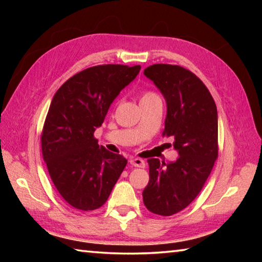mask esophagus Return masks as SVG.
Wrapping results in <instances>:
<instances>
[{
    "mask_svg": "<svg viewBox=\"0 0 262 262\" xmlns=\"http://www.w3.org/2000/svg\"><path fill=\"white\" fill-rule=\"evenodd\" d=\"M129 163L132 164L133 166L145 167V162L143 161V159H141V158H130L129 159Z\"/></svg>",
    "mask_w": 262,
    "mask_h": 262,
    "instance_id": "34e87169",
    "label": "esophagus"
}]
</instances>
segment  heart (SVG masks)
Returning a JSON list of instances; mask_svg holds the SVG:
<instances>
[{
    "label": "heart",
    "mask_w": 262,
    "mask_h": 262,
    "mask_svg": "<svg viewBox=\"0 0 262 262\" xmlns=\"http://www.w3.org/2000/svg\"><path fill=\"white\" fill-rule=\"evenodd\" d=\"M157 94H155L154 91H150V90H145L142 92L141 95V101H144V100H148V99H151V98H156Z\"/></svg>",
    "instance_id": "heart-1"
}]
</instances>
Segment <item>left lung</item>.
Masks as SVG:
<instances>
[{
  "label": "left lung",
  "instance_id": "obj_1",
  "mask_svg": "<svg viewBox=\"0 0 262 262\" xmlns=\"http://www.w3.org/2000/svg\"><path fill=\"white\" fill-rule=\"evenodd\" d=\"M167 105L163 136H173L177 161L148 159L149 183L143 202L149 211L171 216L185 209L209 177L219 157L215 100L196 75L177 64L157 63L144 69Z\"/></svg>",
  "mask_w": 262,
  "mask_h": 262
}]
</instances>
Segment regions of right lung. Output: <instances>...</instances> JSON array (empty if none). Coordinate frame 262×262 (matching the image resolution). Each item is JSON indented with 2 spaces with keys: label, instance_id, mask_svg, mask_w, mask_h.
Wrapping results in <instances>:
<instances>
[{
  "label": "right lung",
  "instance_id": "obj_1",
  "mask_svg": "<svg viewBox=\"0 0 262 262\" xmlns=\"http://www.w3.org/2000/svg\"><path fill=\"white\" fill-rule=\"evenodd\" d=\"M141 66L100 64L82 70L56 91L41 133L48 173L63 200L82 211L107 201L127 159L99 147L95 137L111 104Z\"/></svg>",
  "mask_w": 262,
  "mask_h": 262
}]
</instances>
